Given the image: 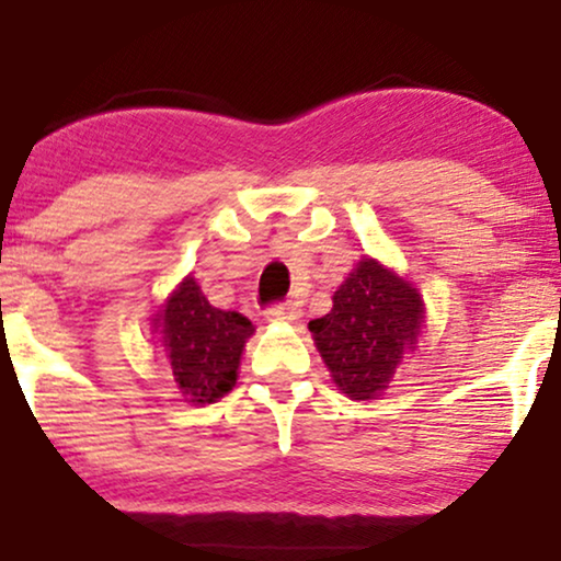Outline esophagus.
I'll return each instance as SVG.
<instances>
[{
	"label": "esophagus",
	"mask_w": 561,
	"mask_h": 561,
	"mask_svg": "<svg viewBox=\"0 0 561 561\" xmlns=\"http://www.w3.org/2000/svg\"><path fill=\"white\" fill-rule=\"evenodd\" d=\"M264 318L266 320H285V323H293V320L300 318V310H297L293 302H276V305H268V308L264 310Z\"/></svg>",
	"instance_id": "esophagus-1"
}]
</instances>
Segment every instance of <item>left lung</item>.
I'll return each mask as SVG.
<instances>
[{"mask_svg": "<svg viewBox=\"0 0 561 561\" xmlns=\"http://www.w3.org/2000/svg\"><path fill=\"white\" fill-rule=\"evenodd\" d=\"M421 323V295L390 268L364 259L335 289L333 310L310 320V331L343 394L371 400L390 382L402 351L415 348Z\"/></svg>", "mask_w": 561, "mask_h": 561, "instance_id": "obj_1", "label": "left lung"}]
</instances>
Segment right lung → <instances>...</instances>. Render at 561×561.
Instances as JSON below:
<instances>
[{
    "instance_id": "obj_1",
    "label": "right lung",
    "mask_w": 561,
    "mask_h": 561,
    "mask_svg": "<svg viewBox=\"0 0 561 561\" xmlns=\"http://www.w3.org/2000/svg\"><path fill=\"white\" fill-rule=\"evenodd\" d=\"M159 320L171 371L190 402H213L233 390L243 343L253 333L249 318L213 308L190 276Z\"/></svg>"
}]
</instances>
